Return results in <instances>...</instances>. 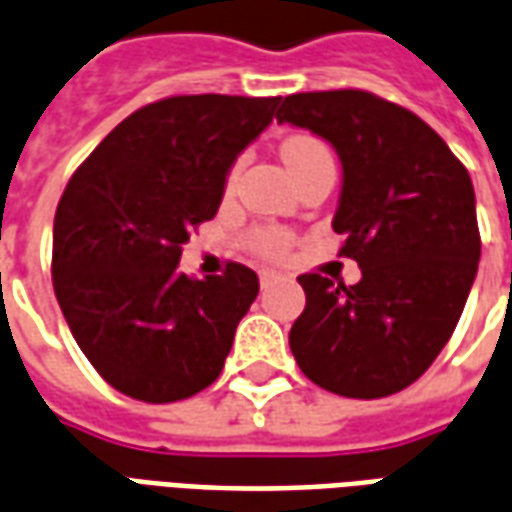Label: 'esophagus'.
Here are the masks:
<instances>
[{
	"instance_id": "1",
	"label": "esophagus",
	"mask_w": 512,
	"mask_h": 512,
	"mask_svg": "<svg viewBox=\"0 0 512 512\" xmlns=\"http://www.w3.org/2000/svg\"><path fill=\"white\" fill-rule=\"evenodd\" d=\"M279 279V274L277 271H260V285H263V288H268V285H274V282H277Z\"/></svg>"
}]
</instances>
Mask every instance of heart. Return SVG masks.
<instances>
[{"mask_svg":"<svg viewBox=\"0 0 512 512\" xmlns=\"http://www.w3.org/2000/svg\"><path fill=\"white\" fill-rule=\"evenodd\" d=\"M321 153H329L323 142H318L315 136H288L282 145H279V156L285 161V167L290 169V175H296L304 164H310L312 158H318ZM235 178H238V164L230 169L227 175V189L233 186ZM249 246L255 249L257 255L263 257H282L288 255L290 249V235L282 233V230H271V227H260L255 233L249 235Z\"/></svg>","mask_w":512,"mask_h":512,"instance_id":"b5f03b06","label":"heart"}]
</instances>
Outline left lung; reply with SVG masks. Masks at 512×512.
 <instances>
[{"mask_svg": "<svg viewBox=\"0 0 512 512\" xmlns=\"http://www.w3.org/2000/svg\"><path fill=\"white\" fill-rule=\"evenodd\" d=\"M279 123L310 128L343 161L334 233L362 268L356 285L301 274L307 296L290 351L334 395H395L417 381L458 326L480 230L472 178L414 112L367 90L288 95Z\"/></svg>", "mask_w": 512, "mask_h": 512, "instance_id": "1", "label": "left lung"}]
</instances>
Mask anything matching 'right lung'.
I'll use <instances>...</instances> for the list:
<instances>
[{
  "instance_id": "add662e5",
  "label": "right lung",
  "mask_w": 512,
  "mask_h": 512,
  "mask_svg": "<svg viewBox=\"0 0 512 512\" xmlns=\"http://www.w3.org/2000/svg\"><path fill=\"white\" fill-rule=\"evenodd\" d=\"M279 98L172 95L128 115L73 172L54 216L51 282L73 340L117 392L197 395L222 373L257 274H180L183 244L222 205L235 156Z\"/></svg>"
}]
</instances>
